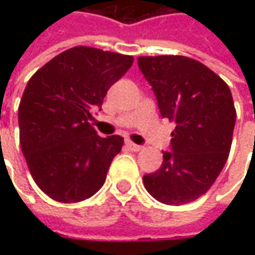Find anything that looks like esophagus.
Masks as SVG:
<instances>
[{
  "instance_id": "esophagus-1",
  "label": "esophagus",
  "mask_w": 255,
  "mask_h": 255,
  "mask_svg": "<svg viewBox=\"0 0 255 255\" xmlns=\"http://www.w3.org/2000/svg\"><path fill=\"white\" fill-rule=\"evenodd\" d=\"M125 144H126V147H128L129 150H132V152H139V150H142V146H140V144H136V143L130 142V140H128Z\"/></svg>"
}]
</instances>
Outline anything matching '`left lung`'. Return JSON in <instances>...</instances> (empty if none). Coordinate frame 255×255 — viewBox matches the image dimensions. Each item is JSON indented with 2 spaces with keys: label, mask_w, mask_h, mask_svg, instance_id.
Instances as JSON below:
<instances>
[{
  "label": "left lung",
  "mask_w": 255,
  "mask_h": 255,
  "mask_svg": "<svg viewBox=\"0 0 255 255\" xmlns=\"http://www.w3.org/2000/svg\"><path fill=\"white\" fill-rule=\"evenodd\" d=\"M162 118L176 123L160 169L143 176L156 200L180 206L203 196L230 153L236 109L230 88L206 65L187 56L137 58Z\"/></svg>",
  "instance_id": "1"
}]
</instances>
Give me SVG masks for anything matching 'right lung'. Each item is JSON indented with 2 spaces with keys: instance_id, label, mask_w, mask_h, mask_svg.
<instances>
[{
  "instance_id": "1",
  "label": "right lung",
  "mask_w": 255,
  "mask_h": 255,
  "mask_svg": "<svg viewBox=\"0 0 255 255\" xmlns=\"http://www.w3.org/2000/svg\"><path fill=\"white\" fill-rule=\"evenodd\" d=\"M132 64L130 55L75 46L28 81L18 108L19 143L35 183L51 199L78 203L103 186L123 137L98 136L92 113Z\"/></svg>"
}]
</instances>
